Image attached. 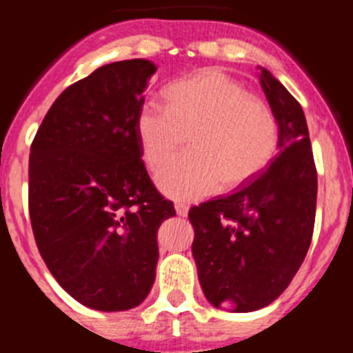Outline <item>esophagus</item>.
Returning <instances> with one entry per match:
<instances>
[{
    "label": "esophagus",
    "mask_w": 353,
    "mask_h": 353,
    "mask_svg": "<svg viewBox=\"0 0 353 353\" xmlns=\"http://www.w3.org/2000/svg\"><path fill=\"white\" fill-rule=\"evenodd\" d=\"M174 210H176V214H179L180 217H185L187 212H189V207H187L185 203H182V201H176V203H174Z\"/></svg>",
    "instance_id": "34e87169"
}]
</instances>
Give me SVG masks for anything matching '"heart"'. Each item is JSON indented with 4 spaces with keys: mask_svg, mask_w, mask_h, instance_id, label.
Here are the masks:
<instances>
[{
    "mask_svg": "<svg viewBox=\"0 0 353 353\" xmlns=\"http://www.w3.org/2000/svg\"><path fill=\"white\" fill-rule=\"evenodd\" d=\"M168 105L145 102L136 117L143 161L157 171L182 146L157 183L174 199H196L223 185L235 189L261 173L279 146L270 108L242 83L217 68L174 81L164 92Z\"/></svg>",
    "mask_w": 353,
    "mask_h": 353,
    "instance_id": "obj_1",
    "label": "heart"
}]
</instances>
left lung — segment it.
<instances>
[{
	"label": "left lung",
	"instance_id": "8db88e82",
	"mask_svg": "<svg viewBox=\"0 0 353 353\" xmlns=\"http://www.w3.org/2000/svg\"><path fill=\"white\" fill-rule=\"evenodd\" d=\"M260 84L279 127V155L240 185L192 207V256L215 307L256 311L276 301L301 269L316 214V168L304 111L267 68Z\"/></svg>",
	"mask_w": 353,
	"mask_h": 353
}]
</instances>
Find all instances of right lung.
Wrapping results in <instances>:
<instances>
[{
	"mask_svg": "<svg viewBox=\"0 0 353 353\" xmlns=\"http://www.w3.org/2000/svg\"><path fill=\"white\" fill-rule=\"evenodd\" d=\"M157 67L97 68L54 101L31 143L28 205L40 256L86 307L125 311L155 281L157 230L173 203L141 161L136 117Z\"/></svg>",
	"mask_w": 353,
	"mask_h": 353,
	"instance_id": "right-lung-1",
	"label": "right lung"
}]
</instances>
